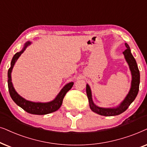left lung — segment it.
Returning a JSON list of instances; mask_svg holds the SVG:
<instances>
[{
  "label": "left lung",
  "instance_id": "8db88e82",
  "mask_svg": "<svg viewBox=\"0 0 147 147\" xmlns=\"http://www.w3.org/2000/svg\"><path fill=\"white\" fill-rule=\"evenodd\" d=\"M126 50L123 52L124 55V58L126 59L127 63L128 64L129 68L132 74V82H131V87L129 91L128 95L125 97L122 102H121L118 107H113V108H103V107H99L97 106L93 103L92 99L91 91L90 87L88 84H87L86 87V92L88 99L89 102L90 108L93 112L104 116H113L120 114L126 110L130 105L133 102L136 97L137 96V94L139 90V84H140V72L138 70L137 64L135 60L134 56H132L130 52V47L128 44H125Z\"/></svg>",
  "mask_w": 147,
  "mask_h": 147
}]
</instances>
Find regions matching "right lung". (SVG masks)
I'll list each match as a JSON object with an SVG mask.
<instances>
[{"mask_svg": "<svg viewBox=\"0 0 147 147\" xmlns=\"http://www.w3.org/2000/svg\"><path fill=\"white\" fill-rule=\"evenodd\" d=\"M31 44L30 42H27L25 43L23 50L19 52H17L13 56L12 60L11 62V67L9 68L8 70V87H9V91L10 95L14 102L17 105L21 107V108L24 109L25 111L28 112L31 114H36V115H45L54 112V111H57L62 105V101L66 93L71 89L73 86V82L66 84L64 87L61 89L60 93L58 94L55 99L53 101H50L47 103H41V102H32V101H27L22 97L20 96L15 89L13 87L12 80H11V72H12L13 68L14 66L15 62L17 59L19 58V56L21 55V54L24 52L25 48H27L29 45Z\"/></svg>", "mask_w": 147, "mask_h": 147, "instance_id": "obj_1", "label": "right lung"}]
</instances>
